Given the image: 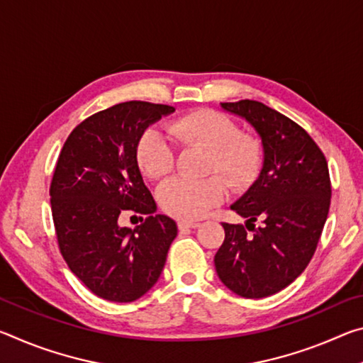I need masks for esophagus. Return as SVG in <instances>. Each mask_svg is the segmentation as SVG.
<instances>
[{
    "label": "esophagus",
    "instance_id": "esophagus-1",
    "mask_svg": "<svg viewBox=\"0 0 363 363\" xmlns=\"http://www.w3.org/2000/svg\"><path fill=\"white\" fill-rule=\"evenodd\" d=\"M199 225H200V224L195 223V220H186V219L177 220V227H179L181 230H182V229H195V227H199Z\"/></svg>",
    "mask_w": 363,
    "mask_h": 363
}]
</instances>
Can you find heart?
I'll use <instances>...</instances> for the list:
<instances>
[{
    "instance_id": "b5f03b06",
    "label": "heart",
    "mask_w": 363,
    "mask_h": 363,
    "mask_svg": "<svg viewBox=\"0 0 363 363\" xmlns=\"http://www.w3.org/2000/svg\"><path fill=\"white\" fill-rule=\"evenodd\" d=\"M168 131L182 145H196L208 150L206 173L223 174L233 189H245L257 177L262 167V144L229 115L213 108L192 110L169 123ZM174 145L158 128H149L136 147V160L150 179H163L174 168ZM227 184L214 174L201 181L176 177L158 190L163 211L174 218L195 219L223 201Z\"/></svg>"
}]
</instances>
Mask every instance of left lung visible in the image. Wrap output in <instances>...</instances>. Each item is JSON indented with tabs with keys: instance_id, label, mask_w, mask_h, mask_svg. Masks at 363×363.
Returning <instances> with one entry per match:
<instances>
[{
	"instance_id": "8db88e82",
	"label": "left lung",
	"mask_w": 363,
	"mask_h": 363,
	"mask_svg": "<svg viewBox=\"0 0 363 363\" xmlns=\"http://www.w3.org/2000/svg\"><path fill=\"white\" fill-rule=\"evenodd\" d=\"M220 106L259 133L264 167L230 206L248 223H223L225 237L214 266L238 296L266 298L299 277L315 253L331 200L328 163L304 128L277 110L250 99ZM257 218L261 228L254 225Z\"/></svg>"
}]
</instances>
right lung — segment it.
<instances>
[{
	"label": "right lung",
	"instance_id": "obj_1",
	"mask_svg": "<svg viewBox=\"0 0 363 363\" xmlns=\"http://www.w3.org/2000/svg\"><path fill=\"white\" fill-rule=\"evenodd\" d=\"M174 112L144 101L116 104L88 116L59 153L49 195L60 255L89 291L131 303L157 284L176 223L157 210L136 160L150 123ZM125 212L145 216L136 230L121 228Z\"/></svg>",
	"mask_w": 363,
	"mask_h": 363
}]
</instances>
